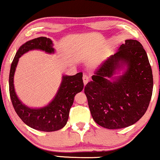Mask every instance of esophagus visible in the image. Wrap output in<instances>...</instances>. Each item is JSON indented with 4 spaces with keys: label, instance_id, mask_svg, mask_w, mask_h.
I'll list each match as a JSON object with an SVG mask.
<instances>
[{
    "label": "esophagus",
    "instance_id": "esophagus-1",
    "mask_svg": "<svg viewBox=\"0 0 160 160\" xmlns=\"http://www.w3.org/2000/svg\"><path fill=\"white\" fill-rule=\"evenodd\" d=\"M82 78H83V82H84V84H86L87 83L89 82V80H90V77H89V76L87 75V74H84Z\"/></svg>",
    "mask_w": 160,
    "mask_h": 160
}]
</instances>
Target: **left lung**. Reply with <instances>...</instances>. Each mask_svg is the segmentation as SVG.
<instances>
[{
  "instance_id": "left-lung-1",
  "label": "left lung",
  "mask_w": 160,
  "mask_h": 160,
  "mask_svg": "<svg viewBox=\"0 0 160 160\" xmlns=\"http://www.w3.org/2000/svg\"><path fill=\"white\" fill-rule=\"evenodd\" d=\"M125 66L123 75L113 77ZM92 79L84 92L99 126L109 129L128 127L146 113L152 95L153 75L147 53L138 40L126 39L99 66Z\"/></svg>"
}]
</instances>
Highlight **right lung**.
<instances>
[{
	"mask_svg": "<svg viewBox=\"0 0 160 160\" xmlns=\"http://www.w3.org/2000/svg\"><path fill=\"white\" fill-rule=\"evenodd\" d=\"M36 49L48 53H54L51 39L44 37L33 39L20 47L10 68V98L16 113L27 126L42 132H54L61 129L67 123L74 97L84 88L83 75L82 72L74 76L63 75L61 85L51 102L41 108L27 107L17 96L14 87V75L19 58L25 53Z\"/></svg>",
	"mask_w": 160,
	"mask_h": 160,
	"instance_id": "right-lung-1",
	"label": "right lung"
}]
</instances>
